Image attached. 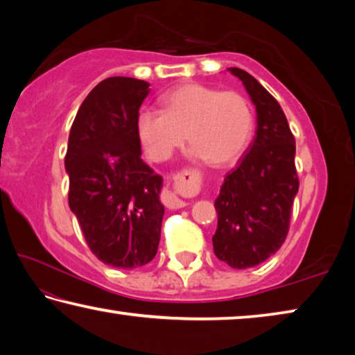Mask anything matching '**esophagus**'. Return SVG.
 Instances as JSON below:
<instances>
[{"label": "esophagus", "mask_w": 355, "mask_h": 355, "mask_svg": "<svg viewBox=\"0 0 355 355\" xmlns=\"http://www.w3.org/2000/svg\"><path fill=\"white\" fill-rule=\"evenodd\" d=\"M191 183H192V177H191V172H188V171L177 173V175L173 177V186H175V189H186ZM163 202H164V205L171 209L183 208L188 205V203L180 199L175 192L171 189H166L163 192Z\"/></svg>", "instance_id": "obj_1"}]
</instances>
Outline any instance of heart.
I'll return each mask as SVG.
<instances>
[{
    "instance_id": "obj_1",
    "label": "heart",
    "mask_w": 355,
    "mask_h": 355,
    "mask_svg": "<svg viewBox=\"0 0 355 355\" xmlns=\"http://www.w3.org/2000/svg\"><path fill=\"white\" fill-rule=\"evenodd\" d=\"M163 111L142 110L136 116V135L153 161L169 159L186 136L189 156L213 166L238 159L254 133V112L243 94L188 83L161 98Z\"/></svg>"
}]
</instances>
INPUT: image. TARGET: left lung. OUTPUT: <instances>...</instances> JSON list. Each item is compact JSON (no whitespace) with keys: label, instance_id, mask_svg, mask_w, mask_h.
Returning a JSON list of instances; mask_svg holds the SVG:
<instances>
[{"label":"left lung","instance_id":"8db88e82","mask_svg":"<svg viewBox=\"0 0 355 355\" xmlns=\"http://www.w3.org/2000/svg\"><path fill=\"white\" fill-rule=\"evenodd\" d=\"M228 71L243 81L255 105L257 135L214 200L218 228L213 249L228 266L248 269L274 255L288 235L299 191L296 142L279 101L248 71Z\"/></svg>","mask_w":355,"mask_h":355}]
</instances>
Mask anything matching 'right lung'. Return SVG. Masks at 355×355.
<instances>
[{"label":"right lung","mask_w":355,"mask_h":355,"mask_svg":"<svg viewBox=\"0 0 355 355\" xmlns=\"http://www.w3.org/2000/svg\"><path fill=\"white\" fill-rule=\"evenodd\" d=\"M148 86L127 76L98 83L76 112L65 155L71 213L92 254L120 269L153 260L164 216L163 177L142 161L136 135Z\"/></svg>","instance_id":"1"}]
</instances>
